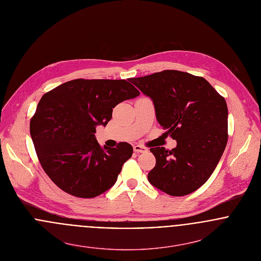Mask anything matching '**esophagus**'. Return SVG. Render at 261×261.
I'll return each mask as SVG.
<instances>
[{
  "label": "esophagus",
  "instance_id": "obj_1",
  "mask_svg": "<svg viewBox=\"0 0 261 261\" xmlns=\"http://www.w3.org/2000/svg\"><path fill=\"white\" fill-rule=\"evenodd\" d=\"M134 150H135L136 152H146V151L148 150V149L145 148V147H143V146L136 145V146H134Z\"/></svg>",
  "mask_w": 261,
  "mask_h": 261
}]
</instances>
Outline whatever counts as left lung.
Wrapping results in <instances>:
<instances>
[{
  "instance_id": "1",
  "label": "left lung",
  "mask_w": 261,
  "mask_h": 261,
  "mask_svg": "<svg viewBox=\"0 0 261 261\" xmlns=\"http://www.w3.org/2000/svg\"><path fill=\"white\" fill-rule=\"evenodd\" d=\"M152 100L158 122L177 141L176 148H150L155 166L149 183L171 196L199 189L218 165L228 140L226 101L203 77L164 70L130 78Z\"/></svg>"
}]
</instances>
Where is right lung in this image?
<instances>
[{"instance_id": "right-lung-1", "label": "right lung", "mask_w": 261, "mask_h": 261, "mask_svg": "<svg viewBox=\"0 0 261 261\" xmlns=\"http://www.w3.org/2000/svg\"><path fill=\"white\" fill-rule=\"evenodd\" d=\"M139 95L123 79H74L42 96L30 134L40 164L54 184L79 198L96 197L115 184L134 149L127 143L101 148L95 128L108 124L118 103Z\"/></svg>"}]
</instances>
